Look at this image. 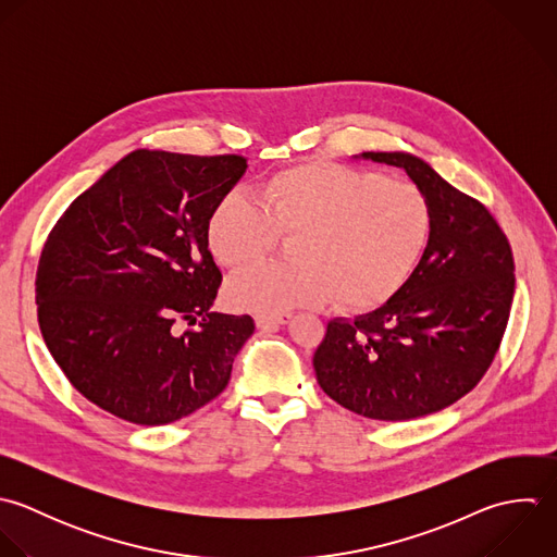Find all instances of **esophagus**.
Listing matches in <instances>:
<instances>
[{
  "label": "esophagus",
  "mask_w": 557,
  "mask_h": 557,
  "mask_svg": "<svg viewBox=\"0 0 557 557\" xmlns=\"http://www.w3.org/2000/svg\"><path fill=\"white\" fill-rule=\"evenodd\" d=\"M290 321V314H277V317H264V314H258L256 317V325L260 330H277L282 325H286Z\"/></svg>",
  "instance_id": "obj_1"
}]
</instances>
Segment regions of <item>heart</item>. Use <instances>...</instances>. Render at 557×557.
<instances>
[{
	"label": "heart",
	"instance_id": "heart-1",
	"mask_svg": "<svg viewBox=\"0 0 557 557\" xmlns=\"http://www.w3.org/2000/svg\"><path fill=\"white\" fill-rule=\"evenodd\" d=\"M432 230L423 193L373 171L308 160L273 173L258 203L225 195L208 219V247L232 271L264 260L277 236H295V264L238 275L227 301L277 317L317 308L332 295L347 310H371L395 297L419 264Z\"/></svg>",
	"mask_w": 557,
	"mask_h": 557
}]
</instances>
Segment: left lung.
<instances>
[{
	"instance_id": "8db88e82",
	"label": "left lung",
	"mask_w": 557,
	"mask_h": 557,
	"mask_svg": "<svg viewBox=\"0 0 557 557\" xmlns=\"http://www.w3.org/2000/svg\"><path fill=\"white\" fill-rule=\"evenodd\" d=\"M354 160L399 166L423 193L432 230L401 290L377 310L332 319L314 351L319 386L375 421L438 412L488 371L515 297L512 249L493 214L408 151Z\"/></svg>"
}]
</instances>
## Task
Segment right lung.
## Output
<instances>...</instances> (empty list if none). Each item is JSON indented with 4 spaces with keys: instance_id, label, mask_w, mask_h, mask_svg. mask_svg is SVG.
I'll return each mask as SVG.
<instances>
[{
    "instance_id": "add662e5",
    "label": "right lung",
    "mask_w": 557,
    "mask_h": 557,
    "mask_svg": "<svg viewBox=\"0 0 557 557\" xmlns=\"http://www.w3.org/2000/svg\"><path fill=\"white\" fill-rule=\"evenodd\" d=\"M245 171L240 156L136 149L58 219L36 271L38 325L55 364L101 410L166 425L227 386L256 325L210 312L221 271L208 219ZM197 318V331L176 330Z\"/></svg>"
}]
</instances>
